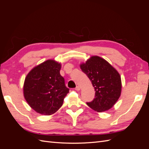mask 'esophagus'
Masks as SVG:
<instances>
[{"instance_id": "34e87169", "label": "esophagus", "mask_w": 149, "mask_h": 149, "mask_svg": "<svg viewBox=\"0 0 149 149\" xmlns=\"http://www.w3.org/2000/svg\"><path fill=\"white\" fill-rule=\"evenodd\" d=\"M75 89L76 90V91H79V90H80V87L79 86H77L76 87Z\"/></svg>"}]
</instances>
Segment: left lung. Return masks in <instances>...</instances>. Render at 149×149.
I'll list each match as a JSON object with an SVG mask.
<instances>
[{
	"label": "left lung",
	"mask_w": 149,
	"mask_h": 149,
	"mask_svg": "<svg viewBox=\"0 0 149 149\" xmlns=\"http://www.w3.org/2000/svg\"><path fill=\"white\" fill-rule=\"evenodd\" d=\"M83 73L91 81L95 97L86 102L88 106L99 112L109 110L118 100L121 93V78L117 70L103 58L91 56L80 65Z\"/></svg>",
	"instance_id": "8db88e82"
}]
</instances>
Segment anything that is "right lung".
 I'll return each mask as SVG.
<instances>
[{"instance_id":"obj_1","label":"right lung","mask_w":149,"mask_h":149,"mask_svg":"<svg viewBox=\"0 0 149 149\" xmlns=\"http://www.w3.org/2000/svg\"><path fill=\"white\" fill-rule=\"evenodd\" d=\"M61 64L48 60L35 66L26 75L24 95L26 102L39 114L49 116L63 105L69 93L65 79L61 76Z\"/></svg>"}]
</instances>
